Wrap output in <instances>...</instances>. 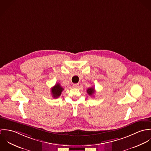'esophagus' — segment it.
<instances>
[{
    "mask_svg": "<svg viewBox=\"0 0 151 151\" xmlns=\"http://www.w3.org/2000/svg\"><path fill=\"white\" fill-rule=\"evenodd\" d=\"M73 87H74V88H78V84H73Z\"/></svg>",
    "mask_w": 151,
    "mask_h": 151,
    "instance_id": "esophagus-1",
    "label": "esophagus"
}]
</instances>
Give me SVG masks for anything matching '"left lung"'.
<instances>
[{
  "instance_id": "left-lung-1",
  "label": "left lung",
  "mask_w": 151,
  "mask_h": 151,
  "mask_svg": "<svg viewBox=\"0 0 151 151\" xmlns=\"http://www.w3.org/2000/svg\"><path fill=\"white\" fill-rule=\"evenodd\" d=\"M86 92L88 93V94L90 96H92L94 93H95V89L93 87H91V88H89L87 90H86Z\"/></svg>"
}]
</instances>
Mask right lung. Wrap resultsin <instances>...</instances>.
I'll return each mask as SVG.
<instances>
[{
  "label": "right lung",
  "instance_id": "1",
  "mask_svg": "<svg viewBox=\"0 0 151 151\" xmlns=\"http://www.w3.org/2000/svg\"><path fill=\"white\" fill-rule=\"evenodd\" d=\"M63 89H64L63 88L62 86L60 85V84L57 83L51 89V92H52V96L54 98H57L59 97Z\"/></svg>",
  "mask_w": 151,
  "mask_h": 151
}]
</instances>
